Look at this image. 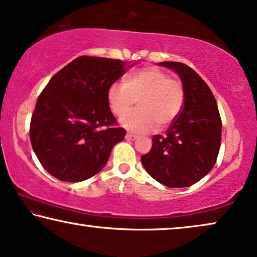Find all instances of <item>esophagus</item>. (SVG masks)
I'll return each instance as SVG.
<instances>
[{"mask_svg":"<svg viewBox=\"0 0 257 257\" xmlns=\"http://www.w3.org/2000/svg\"><path fill=\"white\" fill-rule=\"evenodd\" d=\"M125 139L129 140V141H135L137 139L136 135H134V134H130V133H127V135H125Z\"/></svg>","mask_w":257,"mask_h":257,"instance_id":"1","label":"esophagus"}]
</instances>
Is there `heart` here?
Listing matches in <instances>:
<instances>
[{
    "instance_id": "b5f03b06",
    "label": "heart",
    "mask_w": 257,
    "mask_h": 257,
    "mask_svg": "<svg viewBox=\"0 0 257 257\" xmlns=\"http://www.w3.org/2000/svg\"><path fill=\"white\" fill-rule=\"evenodd\" d=\"M138 100L140 108L126 113ZM185 93L178 80L169 77L157 67H144L133 72L124 84L113 82L107 89V101L115 116L122 117L121 124L134 133H149L157 123L171 124L183 109Z\"/></svg>"
}]
</instances>
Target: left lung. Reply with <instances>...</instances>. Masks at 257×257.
<instances>
[{
    "label": "left lung",
    "instance_id": "1",
    "mask_svg": "<svg viewBox=\"0 0 257 257\" xmlns=\"http://www.w3.org/2000/svg\"><path fill=\"white\" fill-rule=\"evenodd\" d=\"M158 65L180 77L185 100L179 116L165 135H155L153 147L141 157L147 172L168 187H186L211 171L221 144V117L207 84L190 66L177 61Z\"/></svg>",
    "mask_w": 257,
    "mask_h": 257
}]
</instances>
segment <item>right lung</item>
I'll return each instance as SVG.
<instances>
[{
	"instance_id": "obj_1",
	"label": "right lung",
	"mask_w": 257,
	"mask_h": 257,
	"mask_svg": "<svg viewBox=\"0 0 257 257\" xmlns=\"http://www.w3.org/2000/svg\"><path fill=\"white\" fill-rule=\"evenodd\" d=\"M125 72V61L81 56L50 79L30 123L32 149L50 175L77 183L106 165L125 136L108 104L107 89Z\"/></svg>"
}]
</instances>
